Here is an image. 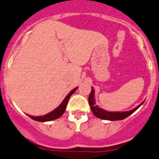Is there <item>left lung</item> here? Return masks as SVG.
Segmentation results:
<instances>
[{
  "instance_id": "left-lung-1",
  "label": "left lung",
  "mask_w": 159,
  "mask_h": 159,
  "mask_svg": "<svg viewBox=\"0 0 159 159\" xmlns=\"http://www.w3.org/2000/svg\"><path fill=\"white\" fill-rule=\"evenodd\" d=\"M141 103L139 106L134 108V109L128 111H108L102 108H99L98 105H95V100H94V89L91 87V91L90 93L89 98V103L91 106V109L92 111L93 114L97 118L104 120H108V121H117V120H122L129 117L131 114L134 113L141 105L143 104Z\"/></svg>"
}]
</instances>
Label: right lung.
<instances>
[{"label":"right lung","mask_w":159,"mask_h":159,"mask_svg":"<svg viewBox=\"0 0 159 159\" xmlns=\"http://www.w3.org/2000/svg\"><path fill=\"white\" fill-rule=\"evenodd\" d=\"M78 87H76L75 89H74L72 91H70L69 93H68V95L65 97V98L64 99L63 102H61L60 105L57 107L56 109H54L52 111H51L50 113L47 114V115H42V116H31V115H27L30 117L31 119L35 120V121H52V120H55L57 118H59L65 112V109H66L67 105H68V102L69 101V98L70 96L75 92Z\"/></svg>","instance_id":"right-lung-1"}]
</instances>
